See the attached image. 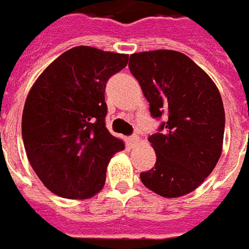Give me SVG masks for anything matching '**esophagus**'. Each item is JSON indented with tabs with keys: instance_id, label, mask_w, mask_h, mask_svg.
Instances as JSON below:
<instances>
[{
	"instance_id": "obj_1",
	"label": "esophagus",
	"mask_w": 249,
	"mask_h": 249,
	"mask_svg": "<svg viewBox=\"0 0 249 249\" xmlns=\"http://www.w3.org/2000/svg\"><path fill=\"white\" fill-rule=\"evenodd\" d=\"M127 140H128V142H130V143H133V145H134V143H137V142L140 141V137H138V135L133 134V135H130Z\"/></svg>"
}]
</instances>
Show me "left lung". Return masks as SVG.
Listing matches in <instances>:
<instances>
[{
	"instance_id": "left-lung-1",
	"label": "left lung",
	"mask_w": 249,
	"mask_h": 249,
	"mask_svg": "<svg viewBox=\"0 0 249 249\" xmlns=\"http://www.w3.org/2000/svg\"><path fill=\"white\" fill-rule=\"evenodd\" d=\"M128 69L140 82L149 111L161 122L149 137L156 164L141 172L142 183L165 198L200 186L222 152L225 111L212 78L188 56L172 50L130 55Z\"/></svg>"
}]
</instances>
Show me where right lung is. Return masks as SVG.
I'll return each instance as SVG.
<instances>
[{
  "mask_svg": "<svg viewBox=\"0 0 249 249\" xmlns=\"http://www.w3.org/2000/svg\"><path fill=\"white\" fill-rule=\"evenodd\" d=\"M128 55L78 46L59 55L27 96L21 133L31 167L51 193L85 199L106 183L111 157L124 149L106 127V84Z\"/></svg>",
  "mask_w": 249,
  "mask_h": 249,
  "instance_id": "1",
  "label": "right lung"
}]
</instances>
